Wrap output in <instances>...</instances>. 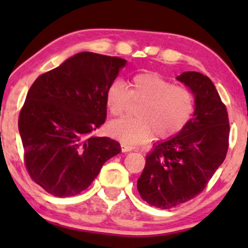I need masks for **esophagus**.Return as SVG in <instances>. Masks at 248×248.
Masks as SVG:
<instances>
[{
    "label": "esophagus",
    "mask_w": 248,
    "mask_h": 248,
    "mask_svg": "<svg viewBox=\"0 0 248 248\" xmlns=\"http://www.w3.org/2000/svg\"><path fill=\"white\" fill-rule=\"evenodd\" d=\"M133 149H134L133 147H130V146H127V144H124V143H121V152H122V153H128V152H132Z\"/></svg>",
    "instance_id": "obj_1"
}]
</instances>
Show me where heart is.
<instances>
[{
	"mask_svg": "<svg viewBox=\"0 0 248 248\" xmlns=\"http://www.w3.org/2000/svg\"><path fill=\"white\" fill-rule=\"evenodd\" d=\"M132 104H140L138 118L120 119L108 124V134L124 144H140L172 138L186 126L195 112V96L189 88L175 86L152 71L130 78L128 88L121 80L108 85L105 106L112 116H121Z\"/></svg>",
	"mask_w": 248,
	"mask_h": 248,
	"instance_id": "b5f03b06",
	"label": "heart"
}]
</instances>
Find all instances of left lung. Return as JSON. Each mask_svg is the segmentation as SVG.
<instances>
[{"instance_id":"obj_1","label":"left lung","mask_w":248,"mask_h":248,"mask_svg":"<svg viewBox=\"0 0 248 248\" xmlns=\"http://www.w3.org/2000/svg\"><path fill=\"white\" fill-rule=\"evenodd\" d=\"M177 79L195 95L193 118L177 135L153 148L138 179L141 198L163 210L203 191L229 149V115L211 79L193 71Z\"/></svg>"}]
</instances>
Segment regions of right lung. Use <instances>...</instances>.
Masks as SVG:
<instances>
[{
    "instance_id": "right-lung-1",
    "label": "right lung",
    "mask_w": 248,
    "mask_h": 248,
    "mask_svg": "<svg viewBox=\"0 0 248 248\" xmlns=\"http://www.w3.org/2000/svg\"><path fill=\"white\" fill-rule=\"evenodd\" d=\"M126 61L80 52L43 73L19 112L24 163L31 179L56 197H70L92 184L119 142L98 138L106 120L105 91Z\"/></svg>"
}]
</instances>
